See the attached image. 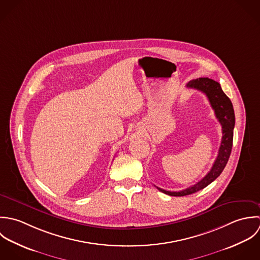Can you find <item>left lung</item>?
Instances as JSON below:
<instances>
[{"label":"left lung","mask_w":260,"mask_h":260,"mask_svg":"<svg viewBox=\"0 0 260 260\" xmlns=\"http://www.w3.org/2000/svg\"><path fill=\"white\" fill-rule=\"evenodd\" d=\"M187 87L200 90L206 94L209 103L215 111V115L222 126L223 136H222L218 156L216 157L209 173L201 181L179 192L166 191L164 189L156 187L157 190H159L160 192L167 195L176 196V197H181V196H186V195H191L193 193H196L204 189L205 187H207L209 184H211L216 178L220 176L231 154L232 145H233V129L235 125V114H234L232 103L229 100V98L223 92L220 84L217 81L210 79L208 77H201V78H197L189 81L187 83Z\"/></svg>","instance_id":"left-lung-1"}]
</instances>
